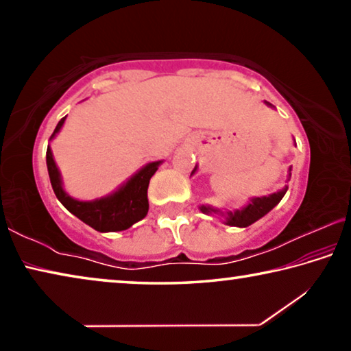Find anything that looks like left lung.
<instances>
[{
    "label": "left lung",
    "mask_w": 351,
    "mask_h": 351,
    "mask_svg": "<svg viewBox=\"0 0 351 351\" xmlns=\"http://www.w3.org/2000/svg\"><path fill=\"white\" fill-rule=\"evenodd\" d=\"M266 105L272 106L269 102H266ZM197 171V167L192 170V175ZM291 180V167L288 169V180ZM288 186H285L282 190H278L276 193H271L268 197H257V198H251L249 199V203L243 207V209H237L234 212H226V215L218 209H213L210 206H201L199 209L203 213H207V215H210V213H219V215H224L226 217V224L229 226H237V228H247V226H251L252 223L257 221L261 217H265L266 213L269 210L274 209V207L280 203L282 198L285 197V193H287Z\"/></svg>",
    "instance_id": "left-lung-1"
}]
</instances>
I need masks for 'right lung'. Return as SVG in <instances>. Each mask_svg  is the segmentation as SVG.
Here are the masks:
<instances>
[{"instance_id": "1", "label": "right lung", "mask_w": 351, "mask_h": 351, "mask_svg": "<svg viewBox=\"0 0 351 351\" xmlns=\"http://www.w3.org/2000/svg\"><path fill=\"white\" fill-rule=\"evenodd\" d=\"M64 116L52 133L51 139L56 138V134L60 132ZM162 161L148 162L144 165L138 173H134L130 180L119 187L116 192L106 195L104 198H97L93 201H79L64 192L60 171L57 169V164L52 156L51 147H47L46 152V164L47 173H49L51 186L54 189L56 197L58 201L66 207V209L75 215L83 223L91 226L93 229L99 232H117V230H125L132 228L134 223L141 221L148 212V198L147 189L150 184V178L156 173L159 164Z\"/></svg>"}]
</instances>
